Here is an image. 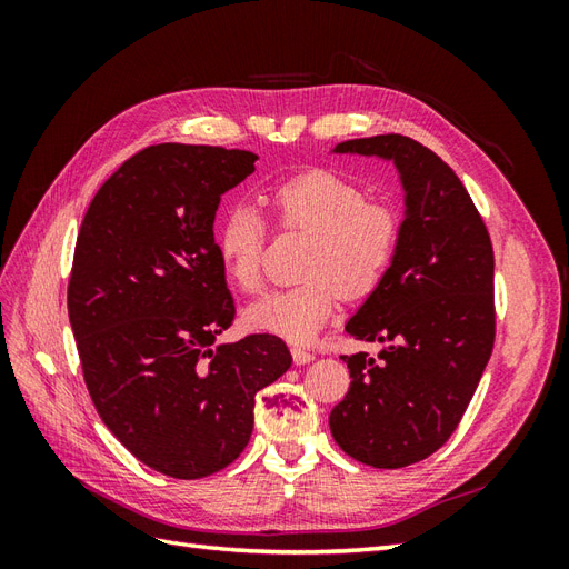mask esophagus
<instances>
[{"instance_id": "esophagus-1", "label": "esophagus", "mask_w": 569, "mask_h": 569, "mask_svg": "<svg viewBox=\"0 0 569 569\" xmlns=\"http://www.w3.org/2000/svg\"><path fill=\"white\" fill-rule=\"evenodd\" d=\"M291 358H295L297 366H306V363H311V360H316V353L306 351L301 347H291Z\"/></svg>"}]
</instances>
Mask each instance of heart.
Masks as SVG:
<instances>
[{"instance_id":"b5f03b06","label":"heart","mask_w":569,"mask_h":569,"mask_svg":"<svg viewBox=\"0 0 569 569\" xmlns=\"http://www.w3.org/2000/svg\"><path fill=\"white\" fill-rule=\"evenodd\" d=\"M280 230L311 234L306 282L270 291L247 308V325L287 341H311L337 311L339 299H368L382 287L401 249V216L389 203L368 201L366 192L332 170L311 168L270 189ZM268 226L261 211L234 203L216 230V251L228 280L251 295L263 282Z\"/></svg>"}]
</instances>
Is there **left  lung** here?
Wrapping results in <instances>:
<instances>
[{"label": "left lung", "mask_w": 569, "mask_h": 569, "mask_svg": "<svg viewBox=\"0 0 569 569\" xmlns=\"http://www.w3.org/2000/svg\"><path fill=\"white\" fill-rule=\"evenodd\" d=\"M393 159L406 187L401 249L382 287L347 322L382 341L377 360L341 356L351 387L330 412L339 449L396 470L439 451L460 425L496 339L493 247L468 189L432 149L403 134L337 144Z\"/></svg>", "instance_id": "8db88e82"}]
</instances>
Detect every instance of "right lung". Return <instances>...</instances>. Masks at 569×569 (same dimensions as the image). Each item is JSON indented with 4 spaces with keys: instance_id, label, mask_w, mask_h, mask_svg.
Here are the masks:
<instances>
[{
    "instance_id": "obj_1",
    "label": "right lung",
    "mask_w": 569,
    "mask_h": 569,
    "mask_svg": "<svg viewBox=\"0 0 569 569\" xmlns=\"http://www.w3.org/2000/svg\"><path fill=\"white\" fill-rule=\"evenodd\" d=\"M256 161L151 144L99 187L78 232L68 318L84 385L113 437L176 479L228 468L249 443L256 391L291 366L274 335L213 347L237 316L213 220Z\"/></svg>"
}]
</instances>
